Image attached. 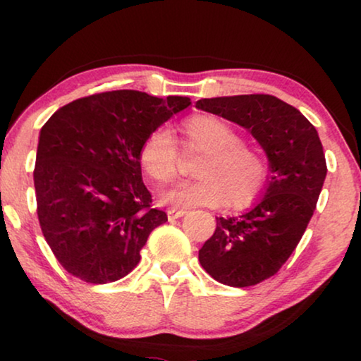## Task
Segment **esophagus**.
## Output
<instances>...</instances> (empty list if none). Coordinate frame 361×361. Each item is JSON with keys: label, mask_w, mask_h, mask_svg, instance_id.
<instances>
[{"label": "esophagus", "mask_w": 361, "mask_h": 361, "mask_svg": "<svg viewBox=\"0 0 361 361\" xmlns=\"http://www.w3.org/2000/svg\"><path fill=\"white\" fill-rule=\"evenodd\" d=\"M185 214H187L185 210H177V209H169V210H167V216H169V220L180 219V216H184Z\"/></svg>", "instance_id": "1"}]
</instances>
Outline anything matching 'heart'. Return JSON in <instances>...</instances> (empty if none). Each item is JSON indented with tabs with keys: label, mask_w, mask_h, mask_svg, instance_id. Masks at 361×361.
Returning a JSON list of instances; mask_svg holds the SVG:
<instances>
[{
	"label": "heart",
	"mask_w": 361,
	"mask_h": 361,
	"mask_svg": "<svg viewBox=\"0 0 361 361\" xmlns=\"http://www.w3.org/2000/svg\"><path fill=\"white\" fill-rule=\"evenodd\" d=\"M184 147L202 152L195 176L189 182L162 194V202L176 207H216L245 209L264 190L269 164L263 152L243 142L230 123L214 115H197L180 126ZM140 162L156 184L166 185L179 174V147L166 128H157L145 137Z\"/></svg>",
	"instance_id": "heart-1"
}]
</instances>
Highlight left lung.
Here are the masks:
<instances>
[{"label":"left lung","instance_id":"left-lung-1","mask_svg":"<svg viewBox=\"0 0 361 361\" xmlns=\"http://www.w3.org/2000/svg\"><path fill=\"white\" fill-rule=\"evenodd\" d=\"M195 106L246 128L268 156L263 199L243 215L216 219L199 250L215 281L248 288L278 273L302 238L327 176L322 142L298 108L273 95L202 98Z\"/></svg>","mask_w":361,"mask_h":361}]
</instances>
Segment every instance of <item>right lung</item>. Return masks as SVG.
<instances>
[{
    "label": "right lung",
    "instance_id": "right-lung-1",
    "mask_svg": "<svg viewBox=\"0 0 361 361\" xmlns=\"http://www.w3.org/2000/svg\"><path fill=\"white\" fill-rule=\"evenodd\" d=\"M190 105L145 92L97 93L59 108L39 135L34 187L44 238L62 268L90 284L125 278L166 212L141 176L145 137Z\"/></svg>",
    "mask_w": 361,
    "mask_h": 361
}]
</instances>
